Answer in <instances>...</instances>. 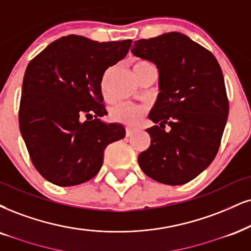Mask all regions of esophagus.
Here are the masks:
<instances>
[{
  "label": "esophagus",
  "mask_w": 251,
  "mask_h": 251,
  "mask_svg": "<svg viewBox=\"0 0 251 251\" xmlns=\"http://www.w3.org/2000/svg\"><path fill=\"white\" fill-rule=\"evenodd\" d=\"M135 129H131V128H126V137H130V136H132L135 134Z\"/></svg>",
  "instance_id": "obj_1"
}]
</instances>
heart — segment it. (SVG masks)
<instances>
[{"instance_id": "obj_1", "label": "heart", "mask_w": 251, "mask_h": 251, "mask_svg": "<svg viewBox=\"0 0 251 251\" xmlns=\"http://www.w3.org/2000/svg\"><path fill=\"white\" fill-rule=\"evenodd\" d=\"M147 65H151L150 63L145 60L137 61L134 65V72L137 71L141 67L147 66ZM104 76L103 80L101 82V91L102 93H106V86H104ZM142 114H143V108L140 106H136V104L131 103H117L116 106H114L110 109V117L111 120L115 121V122L123 123V125H135V123L138 122V120L141 119Z\"/></svg>"}]
</instances>
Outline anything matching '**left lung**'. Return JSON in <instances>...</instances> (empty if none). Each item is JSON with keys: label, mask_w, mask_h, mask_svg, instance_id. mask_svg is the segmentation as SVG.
Instances as JSON below:
<instances>
[{"label": "left lung", "mask_w": 251, "mask_h": 251, "mask_svg": "<svg viewBox=\"0 0 251 251\" xmlns=\"http://www.w3.org/2000/svg\"><path fill=\"white\" fill-rule=\"evenodd\" d=\"M131 52L153 63L159 74L158 97L149 114L158 126L147 129L151 143L138 164L153 180L186 184L208 168L220 148L229 113L220 65L180 32L136 40Z\"/></svg>", "instance_id": "8db88e82"}]
</instances>
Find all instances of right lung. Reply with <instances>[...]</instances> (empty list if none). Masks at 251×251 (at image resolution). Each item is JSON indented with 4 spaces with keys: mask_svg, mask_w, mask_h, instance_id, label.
I'll return each mask as SVG.
<instances>
[{
    "mask_svg": "<svg viewBox=\"0 0 251 251\" xmlns=\"http://www.w3.org/2000/svg\"><path fill=\"white\" fill-rule=\"evenodd\" d=\"M131 43L70 35L51 43L27 65L20 130L31 162L48 181L58 186L88 181L100 171L107 145L126 136L122 125L101 121L108 114L101 81Z\"/></svg>",
    "mask_w": 251,
    "mask_h": 251,
    "instance_id": "add662e5",
    "label": "right lung"
}]
</instances>
